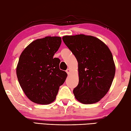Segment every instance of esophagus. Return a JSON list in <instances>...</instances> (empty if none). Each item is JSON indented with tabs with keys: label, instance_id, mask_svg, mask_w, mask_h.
<instances>
[{
	"label": "esophagus",
	"instance_id": "esophagus-1",
	"mask_svg": "<svg viewBox=\"0 0 131 131\" xmlns=\"http://www.w3.org/2000/svg\"><path fill=\"white\" fill-rule=\"evenodd\" d=\"M66 73H68V74H70V70L69 69H68L67 70H66Z\"/></svg>",
	"mask_w": 131,
	"mask_h": 131
}]
</instances>
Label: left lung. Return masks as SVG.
Segmentation results:
<instances>
[{
  "label": "left lung",
  "instance_id": "obj_1",
  "mask_svg": "<svg viewBox=\"0 0 131 131\" xmlns=\"http://www.w3.org/2000/svg\"><path fill=\"white\" fill-rule=\"evenodd\" d=\"M78 62L79 84L73 89L83 104L98 102L108 92L115 73L111 52L99 38L79 34L62 37Z\"/></svg>",
  "mask_w": 131,
  "mask_h": 131
}]
</instances>
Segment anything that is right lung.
<instances>
[{"label": "right lung", "mask_w": 131, "mask_h": 131, "mask_svg": "<svg viewBox=\"0 0 131 131\" xmlns=\"http://www.w3.org/2000/svg\"><path fill=\"white\" fill-rule=\"evenodd\" d=\"M60 37H46L30 43L20 56L16 74L25 94L39 104L55 100L68 74L59 69V58H53L61 44Z\"/></svg>", "instance_id": "obj_1"}]
</instances>
